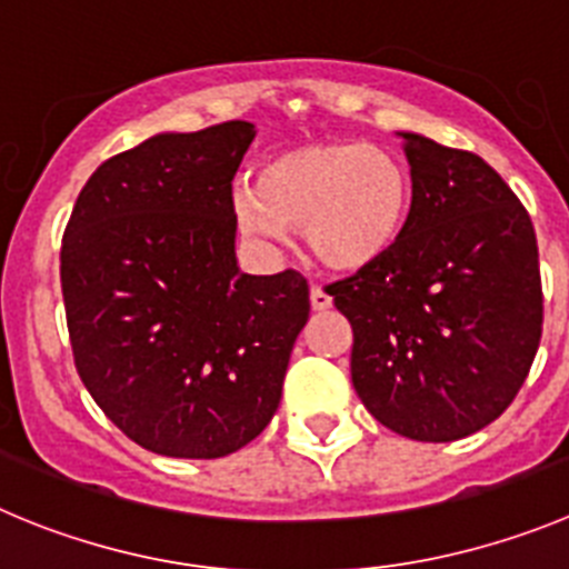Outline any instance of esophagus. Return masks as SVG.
I'll use <instances>...</instances> for the list:
<instances>
[{
	"label": "esophagus",
	"mask_w": 569,
	"mask_h": 569,
	"mask_svg": "<svg viewBox=\"0 0 569 569\" xmlns=\"http://www.w3.org/2000/svg\"><path fill=\"white\" fill-rule=\"evenodd\" d=\"M311 309L315 311H326L331 309V295L328 291H322L320 286H311Z\"/></svg>",
	"instance_id": "34e87169"
}]
</instances>
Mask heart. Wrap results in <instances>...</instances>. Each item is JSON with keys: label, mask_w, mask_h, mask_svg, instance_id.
<instances>
[{"label": "heart", "mask_w": 569, "mask_h": 569, "mask_svg": "<svg viewBox=\"0 0 569 569\" xmlns=\"http://www.w3.org/2000/svg\"><path fill=\"white\" fill-rule=\"evenodd\" d=\"M412 182L396 153L368 142H311L260 164L254 188L236 196V219L258 241L306 232L328 269L357 272L405 236Z\"/></svg>", "instance_id": "heart-1"}]
</instances>
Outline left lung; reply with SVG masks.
Listing matches in <instances>:
<instances>
[{
    "mask_svg": "<svg viewBox=\"0 0 569 569\" xmlns=\"http://www.w3.org/2000/svg\"><path fill=\"white\" fill-rule=\"evenodd\" d=\"M412 210L381 260L326 286L353 328L350 379L392 432L449 443L511 407L545 320L528 210L477 153L405 134Z\"/></svg>",
    "mask_w": 569,
    "mask_h": 569,
    "instance_id": "8db88e82",
    "label": "left lung"
}]
</instances>
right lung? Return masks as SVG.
<instances>
[{
	"mask_svg": "<svg viewBox=\"0 0 569 569\" xmlns=\"http://www.w3.org/2000/svg\"><path fill=\"white\" fill-rule=\"evenodd\" d=\"M252 137L230 120L117 153L63 230L78 376L126 438L164 458H224L258 438L309 320L300 272H238L232 177Z\"/></svg>",
	"mask_w": 569,
	"mask_h": 569,
	"instance_id": "1",
	"label": "right lung"
}]
</instances>
